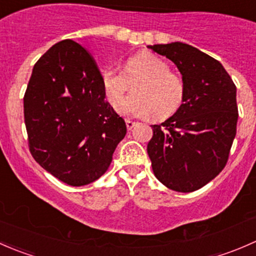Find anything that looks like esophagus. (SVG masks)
Listing matches in <instances>:
<instances>
[{
  "instance_id": "34e87169",
  "label": "esophagus",
  "mask_w": 256,
  "mask_h": 256,
  "mask_svg": "<svg viewBox=\"0 0 256 256\" xmlns=\"http://www.w3.org/2000/svg\"><path fill=\"white\" fill-rule=\"evenodd\" d=\"M125 122H126V128H128V130H131V128H132L136 124L135 121H131V120H128V118H126Z\"/></svg>"
}]
</instances>
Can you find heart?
<instances>
[{
	"label": "heart",
	"mask_w": 256,
	"mask_h": 256,
	"mask_svg": "<svg viewBox=\"0 0 256 256\" xmlns=\"http://www.w3.org/2000/svg\"><path fill=\"white\" fill-rule=\"evenodd\" d=\"M128 78L142 76L134 86L135 95L122 99L128 90L125 76L118 72L102 74V85L108 102L118 112L136 118H147L154 114L158 120L170 118L177 112L184 98V82L177 74L170 72L166 60L151 52H141L128 60L125 66Z\"/></svg>",
	"instance_id": "obj_1"
}]
</instances>
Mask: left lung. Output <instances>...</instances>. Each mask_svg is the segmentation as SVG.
Returning <instances> with one entry per match:
<instances>
[{
	"instance_id": "obj_1",
	"label": "left lung",
	"mask_w": 256,
	"mask_h": 256,
	"mask_svg": "<svg viewBox=\"0 0 256 256\" xmlns=\"http://www.w3.org/2000/svg\"><path fill=\"white\" fill-rule=\"evenodd\" d=\"M177 66L184 82L178 110L152 125L147 154L157 180L176 192H193L226 167L236 134V86L216 59L180 42L148 46Z\"/></svg>"
}]
</instances>
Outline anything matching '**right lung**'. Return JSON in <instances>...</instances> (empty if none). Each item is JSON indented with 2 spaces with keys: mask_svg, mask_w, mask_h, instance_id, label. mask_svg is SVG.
I'll list each match as a JSON object with an SVG mask.
<instances>
[{
  "mask_svg": "<svg viewBox=\"0 0 256 256\" xmlns=\"http://www.w3.org/2000/svg\"><path fill=\"white\" fill-rule=\"evenodd\" d=\"M102 78L86 49L66 40L34 64L23 98L33 158L74 187L102 177L126 135L125 121L105 100Z\"/></svg>",
  "mask_w": 256,
  "mask_h": 256,
  "instance_id": "1",
  "label": "right lung"
}]
</instances>
